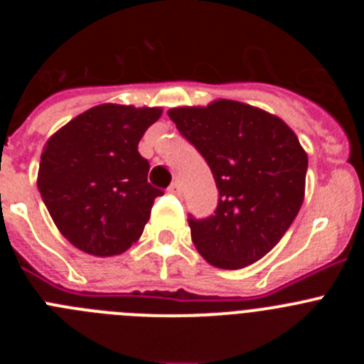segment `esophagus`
Returning a JSON list of instances; mask_svg holds the SVG:
<instances>
[{"label":"esophagus","instance_id":"esophagus-1","mask_svg":"<svg viewBox=\"0 0 364 364\" xmlns=\"http://www.w3.org/2000/svg\"><path fill=\"white\" fill-rule=\"evenodd\" d=\"M167 193H169V195H180V182H173V184L167 188Z\"/></svg>","mask_w":364,"mask_h":364}]
</instances>
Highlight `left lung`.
Listing matches in <instances>:
<instances>
[{
	"mask_svg": "<svg viewBox=\"0 0 364 364\" xmlns=\"http://www.w3.org/2000/svg\"><path fill=\"white\" fill-rule=\"evenodd\" d=\"M167 114L204 156L218 188L215 215L188 218L198 253L222 269L262 259L304 200L308 156L299 138L279 117L235 100Z\"/></svg>",
	"mask_w": 364,
	"mask_h": 364,
	"instance_id": "8db88e82",
	"label": "left lung"
}]
</instances>
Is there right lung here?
<instances>
[{
    "instance_id": "obj_1",
    "label": "right lung",
    "mask_w": 364,
    "mask_h": 364,
    "mask_svg": "<svg viewBox=\"0 0 364 364\" xmlns=\"http://www.w3.org/2000/svg\"><path fill=\"white\" fill-rule=\"evenodd\" d=\"M160 107L102 104L47 140L38 189L60 233L82 252L120 255L142 235L154 198L138 142Z\"/></svg>"
}]
</instances>
